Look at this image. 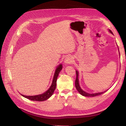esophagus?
<instances>
[{
    "label": "esophagus",
    "instance_id": "1",
    "mask_svg": "<svg viewBox=\"0 0 126 126\" xmlns=\"http://www.w3.org/2000/svg\"><path fill=\"white\" fill-rule=\"evenodd\" d=\"M63 62H64V63H65L66 64H70L71 63H72V59L71 57H67L65 59H64Z\"/></svg>",
    "mask_w": 126,
    "mask_h": 126
}]
</instances>
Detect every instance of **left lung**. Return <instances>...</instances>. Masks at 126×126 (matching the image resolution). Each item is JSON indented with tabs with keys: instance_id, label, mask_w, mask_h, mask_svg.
Instances as JSON below:
<instances>
[{
	"instance_id": "obj_1",
	"label": "left lung",
	"mask_w": 126,
	"mask_h": 126,
	"mask_svg": "<svg viewBox=\"0 0 126 126\" xmlns=\"http://www.w3.org/2000/svg\"><path fill=\"white\" fill-rule=\"evenodd\" d=\"M109 32L111 33L112 35H113V33L111 32V31L109 29ZM119 50V49H118ZM76 79L75 81V87L76 88V89L78 90V91L79 92V93L81 94L82 96H85V97H94V96H99V95H100L102 94H104V93H105L106 91H107V90H106L105 91H103V92H100V93H94V94H89L86 93V91H83L81 88L80 86L79 85V79H78V76H79V72L77 70H76Z\"/></svg>"
}]
</instances>
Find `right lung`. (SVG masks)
<instances>
[{
	"label": "right lung",
	"mask_w": 126,
	"mask_h": 126,
	"mask_svg": "<svg viewBox=\"0 0 126 126\" xmlns=\"http://www.w3.org/2000/svg\"><path fill=\"white\" fill-rule=\"evenodd\" d=\"M63 69V65L62 64H59V65L57 67L56 69L55 70L54 77H53L52 81L51 83V85L49 88L45 93L43 94H40L35 95V96H25L21 94L22 96H23L25 98H28V99H30L32 101H43L45 100H47L48 99L50 98L54 93L55 90L56 88V84H57V79L58 78V76L59 75V72Z\"/></svg>",
	"instance_id": "1"
}]
</instances>
